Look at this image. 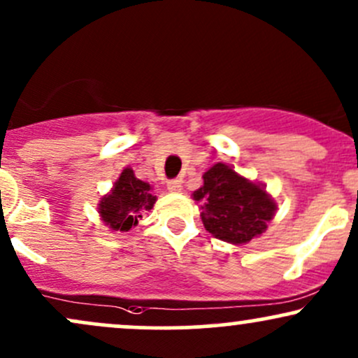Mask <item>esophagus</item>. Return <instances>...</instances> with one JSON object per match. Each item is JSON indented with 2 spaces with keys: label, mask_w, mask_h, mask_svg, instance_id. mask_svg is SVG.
I'll use <instances>...</instances> for the list:
<instances>
[{
  "label": "esophagus",
  "mask_w": 358,
  "mask_h": 358,
  "mask_svg": "<svg viewBox=\"0 0 358 358\" xmlns=\"http://www.w3.org/2000/svg\"><path fill=\"white\" fill-rule=\"evenodd\" d=\"M166 188H168V192H171V193H180L183 190L182 180H170V182L166 183Z\"/></svg>",
  "instance_id": "esophagus-1"
}]
</instances>
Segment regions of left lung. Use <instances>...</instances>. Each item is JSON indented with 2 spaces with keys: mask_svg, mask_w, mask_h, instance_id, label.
I'll return each mask as SVG.
<instances>
[{
  "mask_svg": "<svg viewBox=\"0 0 358 358\" xmlns=\"http://www.w3.org/2000/svg\"><path fill=\"white\" fill-rule=\"evenodd\" d=\"M201 178L203 185L192 198L200 203V217L208 234L231 245L248 243L265 234L277 212L265 185L236 173L223 162L210 166Z\"/></svg>",
  "mask_w": 358,
  "mask_h": 358,
  "instance_id": "8db88e82",
  "label": "left lung"
}]
</instances>
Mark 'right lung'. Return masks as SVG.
<instances>
[{
    "label": "right lung",
    "instance_id": "right-lung-1",
    "mask_svg": "<svg viewBox=\"0 0 358 358\" xmlns=\"http://www.w3.org/2000/svg\"><path fill=\"white\" fill-rule=\"evenodd\" d=\"M152 190V185L136 178L133 168H123L111 190L103 195L98 203L103 225L118 234L130 231L138 225V220L153 208L157 196Z\"/></svg>",
    "mask_w": 358,
    "mask_h": 358
}]
</instances>
